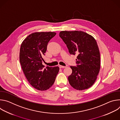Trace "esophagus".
<instances>
[{
	"label": "esophagus",
	"instance_id": "obj_1",
	"mask_svg": "<svg viewBox=\"0 0 120 120\" xmlns=\"http://www.w3.org/2000/svg\"><path fill=\"white\" fill-rule=\"evenodd\" d=\"M59 67L60 68H65V67H66V66H62V65H59Z\"/></svg>",
	"mask_w": 120,
	"mask_h": 120
}]
</instances>
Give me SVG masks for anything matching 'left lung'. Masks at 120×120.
<instances>
[{
  "label": "left lung",
  "mask_w": 120,
  "mask_h": 120,
  "mask_svg": "<svg viewBox=\"0 0 120 120\" xmlns=\"http://www.w3.org/2000/svg\"><path fill=\"white\" fill-rule=\"evenodd\" d=\"M59 36L69 53L77 55L76 66H70L72 73L68 77L70 84L77 90L88 89L95 82L100 69V54L95 39L81 31H63Z\"/></svg>",
  "instance_id": "obj_1"
}]
</instances>
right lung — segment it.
I'll return each mask as SVG.
<instances>
[{
  "instance_id": "1",
  "label": "right lung",
  "mask_w": 120,
  "mask_h": 120,
  "mask_svg": "<svg viewBox=\"0 0 120 120\" xmlns=\"http://www.w3.org/2000/svg\"><path fill=\"white\" fill-rule=\"evenodd\" d=\"M55 32H35L27 36L21 44L19 60L27 81L37 90L45 91L54 84L59 70L58 66L43 65V57L49 41L56 35Z\"/></svg>"
}]
</instances>
